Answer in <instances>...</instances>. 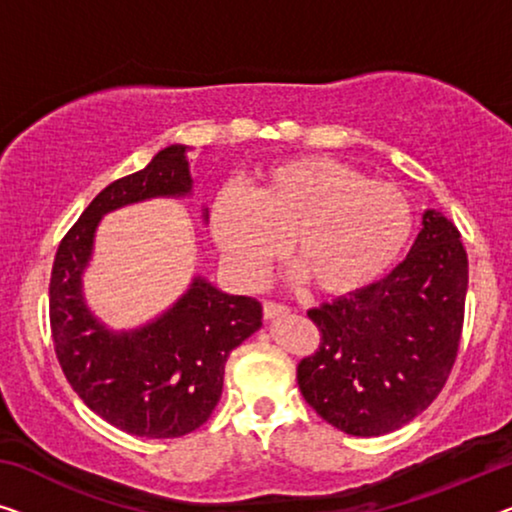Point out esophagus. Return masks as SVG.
<instances>
[{
  "label": "esophagus",
  "instance_id": "1",
  "mask_svg": "<svg viewBox=\"0 0 512 512\" xmlns=\"http://www.w3.org/2000/svg\"><path fill=\"white\" fill-rule=\"evenodd\" d=\"M289 312L287 305L273 303V301H264V319H276V317H285Z\"/></svg>",
  "mask_w": 512,
  "mask_h": 512
}]
</instances>
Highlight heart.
Here are the masks:
<instances>
[{
  "mask_svg": "<svg viewBox=\"0 0 512 512\" xmlns=\"http://www.w3.org/2000/svg\"><path fill=\"white\" fill-rule=\"evenodd\" d=\"M414 230L409 197L329 156L287 158L259 172L253 193L225 188L211 232L230 269L257 282L285 253L319 294L345 296L398 262Z\"/></svg>",
  "mask_w": 512,
  "mask_h": 512,
  "instance_id": "obj_1",
  "label": "heart"
}]
</instances>
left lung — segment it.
<instances>
[{"label": "left lung", "instance_id": "left-lung-1", "mask_svg": "<svg viewBox=\"0 0 512 512\" xmlns=\"http://www.w3.org/2000/svg\"><path fill=\"white\" fill-rule=\"evenodd\" d=\"M467 282L460 232L427 209L409 255L386 278L308 310L322 342L296 368L305 402L354 437L414 421L451 375Z\"/></svg>", "mask_w": 512, "mask_h": 512}]
</instances>
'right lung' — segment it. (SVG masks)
Wrapping results in <instances>:
<instances>
[{"label":"right lung","instance_id":"obj_1","mask_svg":"<svg viewBox=\"0 0 512 512\" xmlns=\"http://www.w3.org/2000/svg\"><path fill=\"white\" fill-rule=\"evenodd\" d=\"M193 193L188 147L172 144L144 170L103 188L61 239L50 278V329L61 370L87 407L135 437L172 439L207 423L232 349L262 326V303L195 276L149 324L110 331L87 308L82 276L105 213L151 197ZM204 220L209 211L202 209Z\"/></svg>","mask_w":512,"mask_h":512}]
</instances>
